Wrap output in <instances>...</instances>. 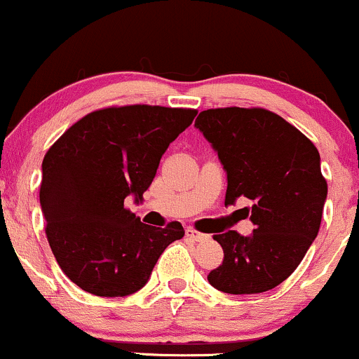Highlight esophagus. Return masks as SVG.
<instances>
[{
    "instance_id": "obj_1",
    "label": "esophagus",
    "mask_w": 359,
    "mask_h": 359,
    "mask_svg": "<svg viewBox=\"0 0 359 359\" xmlns=\"http://www.w3.org/2000/svg\"><path fill=\"white\" fill-rule=\"evenodd\" d=\"M186 237L194 240V242H201L203 238H206V235L201 233V231H198V230H194L192 226H187L186 228Z\"/></svg>"
}]
</instances>
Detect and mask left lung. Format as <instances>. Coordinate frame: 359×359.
Here are the masks:
<instances>
[{
    "label": "left lung",
    "mask_w": 359,
    "mask_h": 359,
    "mask_svg": "<svg viewBox=\"0 0 359 359\" xmlns=\"http://www.w3.org/2000/svg\"><path fill=\"white\" fill-rule=\"evenodd\" d=\"M194 126L226 172L224 204L254 203L249 237L235 230L212 237L224 257L208 281L230 294L273 290L297 269L320 228L327 199L320 155L294 126L266 109L203 110Z\"/></svg>",
    "instance_id": "8db88e82"
}]
</instances>
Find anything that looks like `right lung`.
Listing matches in <instances>:
<instances>
[{"instance_id": "obj_1", "label": "right lung", "mask_w": 359, "mask_h": 359, "mask_svg": "<svg viewBox=\"0 0 359 359\" xmlns=\"http://www.w3.org/2000/svg\"><path fill=\"white\" fill-rule=\"evenodd\" d=\"M198 110L126 105L88 114L42 161L41 206L54 257L71 281L97 297L143 288L163 250L184 237L179 222L141 223L124 199L143 201L168 144Z\"/></svg>"}]
</instances>
